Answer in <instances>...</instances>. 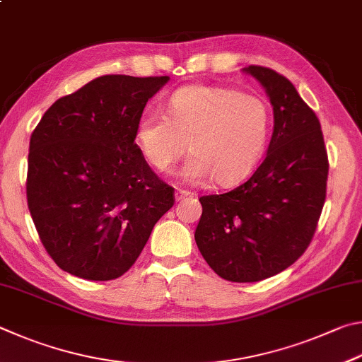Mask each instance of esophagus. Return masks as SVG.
I'll return each mask as SVG.
<instances>
[{
	"label": "esophagus",
	"instance_id": "esophagus-1",
	"mask_svg": "<svg viewBox=\"0 0 362 362\" xmlns=\"http://www.w3.org/2000/svg\"><path fill=\"white\" fill-rule=\"evenodd\" d=\"M191 195H194L192 192H189V191H186V189H180L177 187L176 191H175V199L180 202V200H182V199H187V197H191Z\"/></svg>",
	"mask_w": 362,
	"mask_h": 362
}]
</instances>
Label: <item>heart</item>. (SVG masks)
<instances>
[{
    "label": "heart",
    "instance_id": "heart-1",
    "mask_svg": "<svg viewBox=\"0 0 362 362\" xmlns=\"http://www.w3.org/2000/svg\"><path fill=\"white\" fill-rule=\"evenodd\" d=\"M272 130L267 103L232 88L192 84L168 98L167 114L144 111L135 139L157 171H168L185 156L182 176L192 182L213 180L229 187L246 180L261 163Z\"/></svg>",
    "mask_w": 362,
    "mask_h": 362
}]
</instances>
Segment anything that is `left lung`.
<instances>
[{"instance_id": "left-lung-1", "label": "left lung", "mask_w": 362, "mask_h": 362, "mask_svg": "<svg viewBox=\"0 0 362 362\" xmlns=\"http://www.w3.org/2000/svg\"><path fill=\"white\" fill-rule=\"evenodd\" d=\"M265 87L275 127L267 154L248 180L226 194L200 197L195 242L227 281L255 283L299 259L315 235L326 200L327 151L320 119L288 78L250 65Z\"/></svg>"}]
</instances>
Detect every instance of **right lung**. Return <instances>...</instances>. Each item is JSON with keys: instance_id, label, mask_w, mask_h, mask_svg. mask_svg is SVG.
Instances as JSON below:
<instances>
[{"instance_id": "right-lung-1", "label": "right lung", "mask_w": 362, "mask_h": 362, "mask_svg": "<svg viewBox=\"0 0 362 362\" xmlns=\"http://www.w3.org/2000/svg\"><path fill=\"white\" fill-rule=\"evenodd\" d=\"M167 81L100 76L57 100L31 133L28 210L47 255L68 274L122 276L173 206L175 189L135 143L146 103Z\"/></svg>"}]
</instances>
